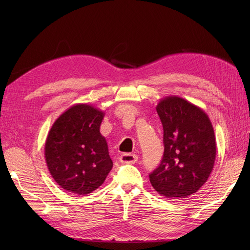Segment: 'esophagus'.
I'll list each match as a JSON object with an SVG mask.
<instances>
[{
	"mask_svg": "<svg viewBox=\"0 0 250 250\" xmlns=\"http://www.w3.org/2000/svg\"><path fill=\"white\" fill-rule=\"evenodd\" d=\"M139 160V156L137 154L132 153H123L120 156V162L122 164H135Z\"/></svg>",
	"mask_w": 250,
	"mask_h": 250,
	"instance_id": "34e87169",
	"label": "esophagus"
}]
</instances>
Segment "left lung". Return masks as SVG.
Listing matches in <instances>:
<instances>
[{
  "label": "left lung",
  "mask_w": 250,
  "mask_h": 250,
  "mask_svg": "<svg viewBox=\"0 0 250 250\" xmlns=\"http://www.w3.org/2000/svg\"><path fill=\"white\" fill-rule=\"evenodd\" d=\"M164 129V156L149 174L154 190L170 199L187 198L207 183L216 160V139L208 115L183 98L156 105Z\"/></svg>",
  "instance_id": "1"
}]
</instances>
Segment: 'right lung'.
Masks as SVG:
<instances>
[{
  "label": "right lung",
  "instance_id": "obj_1",
  "mask_svg": "<svg viewBox=\"0 0 250 250\" xmlns=\"http://www.w3.org/2000/svg\"><path fill=\"white\" fill-rule=\"evenodd\" d=\"M104 112L89 104H75L52 125L44 158L52 177L63 190L86 195L97 190L112 168L100 133Z\"/></svg>",
  "mask_w": 250,
  "mask_h": 250
}]
</instances>
